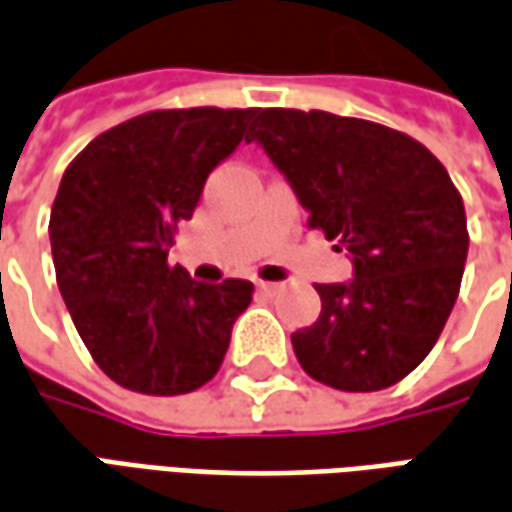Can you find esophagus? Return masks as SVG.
<instances>
[{
    "instance_id": "34e87169",
    "label": "esophagus",
    "mask_w": 512,
    "mask_h": 512,
    "mask_svg": "<svg viewBox=\"0 0 512 512\" xmlns=\"http://www.w3.org/2000/svg\"><path fill=\"white\" fill-rule=\"evenodd\" d=\"M256 287H259V292H264V295H273V292L281 290V284H273V281H259Z\"/></svg>"
}]
</instances>
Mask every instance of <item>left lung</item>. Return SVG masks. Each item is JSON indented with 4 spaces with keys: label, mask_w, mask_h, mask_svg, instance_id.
Listing matches in <instances>:
<instances>
[{
    "label": "left lung",
    "mask_w": 512,
    "mask_h": 512,
    "mask_svg": "<svg viewBox=\"0 0 512 512\" xmlns=\"http://www.w3.org/2000/svg\"><path fill=\"white\" fill-rule=\"evenodd\" d=\"M248 142L354 264L343 284H315L320 317L292 334L301 368L348 393L401 382L438 343L463 281L468 228L446 167L398 130L326 111L264 108Z\"/></svg>",
    "instance_id": "1"
}]
</instances>
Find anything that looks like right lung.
<instances>
[{"label": "right lung", "instance_id": "right-lung-1", "mask_svg": "<svg viewBox=\"0 0 512 512\" xmlns=\"http://www.w3.org/2000/svg\"><path fill=\"white\" fill-rule=\"evenodd\" d=\"M256 108L153 111L105 130L63 172L49 214L58 290L88 354L116 384L181 396L220 370L253 284L169 267L181 220Z\"/></svg>", "mask_w": 512, "mask_h": 512}]
</instances>
